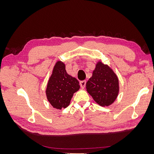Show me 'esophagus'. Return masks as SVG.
Masks as SVG:
<instances>
[{
	"mask_svg": "<svg viewBox=\"0 0 154 154\" xmlns=\"http://www.w3.org/2000/svg\"><path fill=\"white\" fill-rule=\"evenodd\" d=\"M80 86L82 88H85V85H86V81L83 80V81H81L80 82Z\"/></svg>",
	"mask_w": 154,
	"mask_h": 154,
	"instance_id": "1",
	"label": "esophagus"
}]
</instances>
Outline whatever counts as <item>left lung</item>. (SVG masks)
<instances>
[{
	"label": "left lung",
	"instance_id": "obj_1",
	"mask_svg": "<svg viewBox=\"0 0 154 154\" xmlns=\"http://www.w3.org/2000/svg\"><path fill=\"white\" fill-rule=\"evenodd\" d=\"M86 88L97 104L107 106L113 103L118 95L119 80L107 65L99 62L86 83Z\"/></svg>",
	"mask_w": 154,
	"mask_h": 154
}]
</instances>
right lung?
Segmentation results:
<instances>
[{
	"mask_svg": "<svg viewBox=\"0 0 154 154\" xmlns=\"http://www.w3.org/2000/svg\"><path fill=\"white\" fill-rule=\"evenodd\" d=\"M80 87L77 79L68 74L65 64L58 61L48 81L46 96L51 105L60 110L69 106L73 94Z\"/></svg>",
	"mask_w": 154,
	"mask_h": 154,
	"instance_id": "add662e5",
	"label": "right lung"
}]
</instances>
